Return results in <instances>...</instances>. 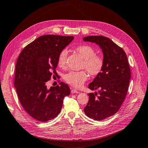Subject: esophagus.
I'll use <instances>...</instances> for the list:
<instances>
[{
    "label": "esophagus",
    "mask_w": 148,
    "mask_h": 148,
    "mask_svg": "<svg viewBox=\"0 0 148 148\" xmlns=\"http://www.w3.org/2000/svg\"><path fill=\"white\" fill-rule=\"evenodd\" d=\"M71 93H72V94H73V93H79V92L77 90H76V89H71Z\"/></svg>",
    "instance_id": "obj_1"
}]
</instances>
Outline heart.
I'll return each mask as SVG.
<instances>
[{"instance_id":"heart-1","label":"heart","mask_w":148,"mask_h":148,"mask_svg":"<svg viewBox=\"0 0 148 148\" xmlns=\"http://www.w3.org/2000/svg\"><path fill=\"white\" fill-rule=\"evenodd\" d=\"M75 51L78 52L84 59L82 69H86L91 76H97L102 70L104 62L100 57L96 56V51L91 46L81 45L75 47ZM68 51L63 49L60 51L57 58V64L61 68L66 66ZM88 73L86 71H70L64 76V80L71 86L79 88L88 79Z\"/></svg>"}]
</instances>
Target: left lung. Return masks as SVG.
<instances>
[{
    "instance_id": "1",
    "label": "left lung",
    "mask_w": 148,
    "mask_h": 148,
    "mask_svg": "<svg viewBox=\"0 0 148 148\" xmlns=\"http://www.w3.org/2000/svg\"><path fill=\"white\" fill-rule=\"evenodd\" d=\"M84 41L96 43L102 49L104 65L101 72L89 84L91 90L84 112L88 117L101 120L118 112L127 95L131 78L127 56L123 49L103 36H89Z\"/></svg>"
}]
</instances>
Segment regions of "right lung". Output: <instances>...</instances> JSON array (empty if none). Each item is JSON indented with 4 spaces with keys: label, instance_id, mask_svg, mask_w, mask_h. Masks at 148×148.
<instances>
[{
    "label": "right lung",
    "instance_id": "obj_1",
    "mask_svg": "<svg viewBox=\"0 0 148 148\" xmlns=\"http://www.w3.org/2000/svg\"><path fill=\"white\" fill-rule=\"evenodd\" d=\"M73 36L47 34L26 46L18 58L14 84L21 106L31 117L41 122L56 118L60 112L64 98L69 96V86L47 88L52 71L56 75L60 51L73 41Z\"/></svg>",
    "mask_w": 148,
    "mask_h": 148
}]
</instances>
